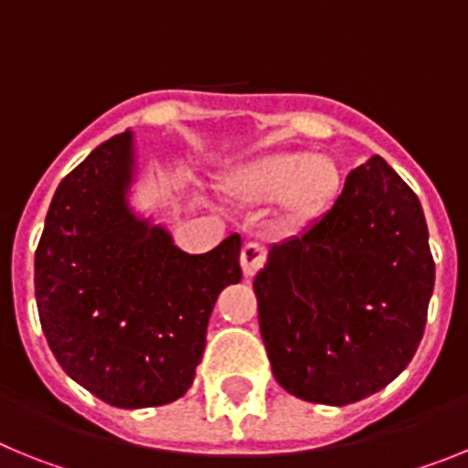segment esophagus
Listing matches in <instances>:
<instances>
[{"label":"esophagus","instance_id":"esophagus-1","mask_svg":"<svg viewBox=\"0 0 468 468\" xmlns=\"http://www.w3.org/2000/svg\"><path fill=\"white\" fill-rule=\"evenodd\" d=\"M264 262H267V250H264V246H260L255 241H248L241 248V270L246 276L258 274Z\"/></svg>","mask_w":468,"mask_h":468}]
</instances>
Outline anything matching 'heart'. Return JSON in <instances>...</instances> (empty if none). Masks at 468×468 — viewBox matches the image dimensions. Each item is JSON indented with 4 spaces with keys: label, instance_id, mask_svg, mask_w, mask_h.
<instances>
[{
    "label": "heart",
    "instance_id": "1",
    "mask_svg": "<svg viewBox=\"0 0 468 468\" xmlns=\"http://www.w3.org/2000/svg\"><path fill=\"white\" fill-rule=\"evenodd\" d=\"M342 187L340 164L333 156L309 152H271L227 176L225 189L241 204L279 201L291 220H309L337 197Z\"/></svg>",
    "mask_w": 468,
    "mask_h": 468
}]
</instances>
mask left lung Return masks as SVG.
<instances>
[{"label": "left lung", "instance_id": "obj_1", "mask_svg": "<svg viewBox=\"0 0 468 468\" xmlns=\"http://www.w3.org/2000/svg\"><path fill=\"white\" fill-rule=\"evenodd\" d=\"M433 276L420 198L373 156L346 176L321 220L271 248L255 276L276 382L324 405L387 387L420 346Z\"/></svg>", "mask_w": 468, "mask_h": 468}]
</instances>
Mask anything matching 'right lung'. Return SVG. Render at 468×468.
<instances>
[{"label": "right lung", "instance_id": "1", "mask_svg": "<svg viewBox=\"0 0 468 468\" xmlns=\"http://www.w3.org/2000/svg\"><path fill=\"white\" fill-rule=\"evenodd\" d=\"M131 131L95 147L53 194L35 253L41 330L65 373L117 408L192 387L220 291L243 276L241 237L183 253L126 206Z\"/></svg>", "mask_w": 468, "mask_h": 468}]
</instances>
